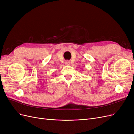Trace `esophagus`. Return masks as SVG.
<instances>
[{"mask_svg": "<svg viewBox=\"0 0 134 134\" xmlns=\"http://www.w3.org/2000/svg\"><path fill=\"white\" fill-rule=\"evenodd\" d=\"M65 65H70V62L69 61H65Z\"/></svg>", "mask_w": 134, "mask_h": 134, "instance_id": "34e87169", "label": "esophagus"}]
</instances>
